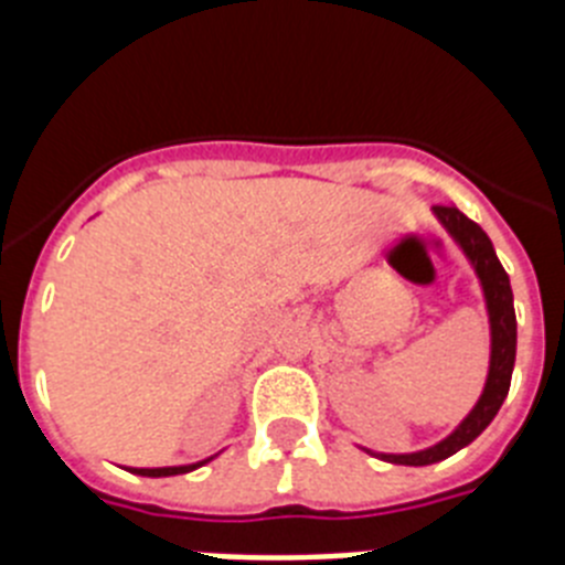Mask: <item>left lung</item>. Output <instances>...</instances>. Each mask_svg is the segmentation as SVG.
Listing matches in <instances>:
<instances>
[{"label":"left lung","mask_w":565,"mask_h":565,"mask_svg":"<svg viewBox=\"0 0 565 565\" xmlns=\"http://www.w3.org/2000/svg\"><path fill=\"white\" fill-rule=\"evenodd\" d=\"M438 214V221L447 226V232L458 239V246L467 252L472 259L478 277H481L483 294H487L489 322H492V362H489V379L483 387V396L478 398L476 411L469 413L450 438H444L441 444L430 447V450L411 452V456H382L384 461L404 463V467H427V463L444 461L469 441H476L489 422L498 416L503 398L509 393V382H512V367H515V344H518V322H515V306H512V288H509V274L503 271L501 259H498L492 239L487 237L476 221H469L467 214L458 212L456 206H433Z\"/></svg>","instance_id":"left-lung-1"}]
</instances>
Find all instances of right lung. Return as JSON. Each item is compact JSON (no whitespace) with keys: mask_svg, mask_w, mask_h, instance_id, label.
<instances>
[{"mask_svg":"<svg viewBox=\"0 0 565 565\" xmlns=\"http://www.w3.org/2000/svg\"><path fill=\"white\" fill-rule=\"evenodd\" d=\"M206 463V461H201ZM201 463H192V467H158V469H132V472H138V476H149V478H163V476H181V472H192V469H198Z\"/></svg>","mask_w":565,"mask_h":565,"instance_id":"right-lung-1","label":"right lung"}]
</instances>
